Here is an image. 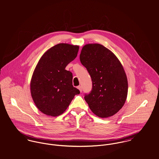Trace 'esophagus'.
Wrapping results in <instances>:
<instances>
[{"mask_svg":"<svg viewBox=\"0 0 159 159\" xmlns=\"http://www.w3.org/2000/svg\"><path fill=\"white\" fill-rule=\"evenodd\" d=\"M77 88L80 90V92H82V87H81V86H78V87H77Z\"/></svg>","mask_w":159,"mask_h":159,"instance_id":"esophagus-1","label":"esophagus"}]
</instances>
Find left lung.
Segmentation results:
<instances>
[{
  "mask_svg": "<svg viewBox=\"0 0 159 159\" xmlns=\"http://www.w3.org/2000/svg\"><path fill=\"white\" fill-rule=\"evenodd\" d=\"M80 60L92 80V89L84 97L89 108L102 118L114 115L124 106L128 91L127 79L121 62L99 44L85 45Z\"/></svg>",
  "mask_w": 159,
  "mask_h": 159,
  "instance_id": "left-lung-1",
  "label": "left lung"
}]
</instances>
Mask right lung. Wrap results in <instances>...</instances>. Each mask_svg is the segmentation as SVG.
<instances>
[{"mask_svg":"<svg viewBox=\"0 0 159 159\" xmlns=\"http://www.w3.org/2000/svg\"><path fill=\"white\" fill-rule=\"evenodd\" d=\"M79 47L60 43L39 59L30 82V91L36 107L44 114L58 116L70 106L80 91L72 85V74L66 66L77 55Z\"/></svg>","mask_w":159,"mask_h":159,"instance_id":"1","label":"right lung"}]
</instances>
